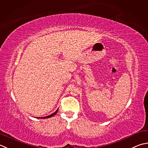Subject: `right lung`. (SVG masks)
Wrapping results in <instances>:
<instances>
[{"instance_id":"1","label":"right lung","mask_w":148,"mask_h":148,"mask_svg":"<svg viewBox=\"0 0 148 148\" xmlns=\"http://www.w3.org/2000/svg\"><path fill=\"white\" fill-rule=\"evenodd\" d=\"M58 109L54 113H53V114H52L51 115H48V116H46V117H38V118H40V119H47V118H50V117H53V116H54V115H55L56 114V113L58 112Z\"/></svg>"}]
</instances>
